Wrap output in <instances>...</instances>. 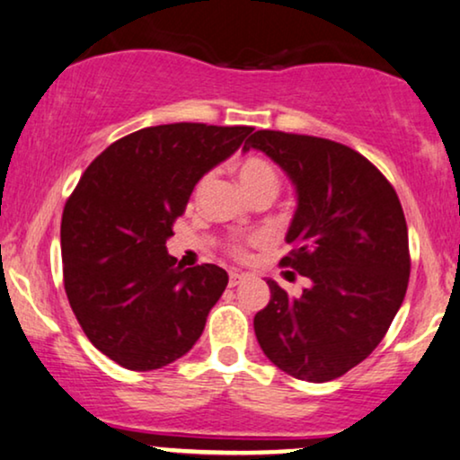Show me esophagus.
I'll return each instance as SVG.
<instances>
[{
	"label": "esophagus",
	"mask_w": 460,
	"mask_h": 460,
	"mask_svg": "<svg viewBox=\"0 0 460 460\" xmlns=\"http://www.w3.org/2000/svg\"><path fill=\"white\" fill-rule=\"evenodd\" d=\"M243 279H245V275L239 273V270H230V279H228V283H230L232 288L239 286V283H241Z\"/></svg>",
	"instance_id": "esophagus-1"
}]
</instances>
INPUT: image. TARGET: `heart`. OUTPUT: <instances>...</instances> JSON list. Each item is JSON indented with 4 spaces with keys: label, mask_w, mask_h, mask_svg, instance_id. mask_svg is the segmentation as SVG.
<instances>
[{
    "label": "heart",
    "mask_w": 460,
    "mask_h": 460,
    "mask_svg": "<svg viewBox=\"0 0 460 460\" xmlns=\"http://www.w3.org/2000/svg\"><path fill=\"white\" fill-rule=\"evenodd\" d=\"M236 177H239V183L245 194L249 198H253L256 194H262V191H269V194H277L279 190V172L277 168L270 164L266 157L262 155H245L241 157L239 162L234 164ZM207 177L198 179V183L194 185V198L202 194L204 185H207ZM230 253L234 258H245L247 249L241 245V243H232L230 245Z\"/></svg>",
    "instance_id": "obj_1"
}]
</instances>
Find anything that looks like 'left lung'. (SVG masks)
Wrapping results in <instances>:
<instances>
[{"mask_svg": "<svg viewBox=\"0 0 460 460\" xmlns=\"http://www.w3.org/2000/svg\"><path fill=\"white\" fill-rule=\"evenodd\" d=\"M264 151L296 185L298 208L281 258L307 277L290 296L269 279L270 300L253 317L262 351L288 376L331 382L377 348L410 283L403 207L379 170L341 143L258 129L243 151Z\"/></svg>", "mask_w": 460, "mask_h": 460, "instance_id": "1", "label": "left lung"}]
</instances>
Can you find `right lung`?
I'll return each mask as SVG.
<instances>
[{"label":"right lung","instance_id":"obj_1","mask_svg":"<svg viewBox=\"0 0 460 460\" xmlns=\"http://www.w3.org/2000/svg\"><path fill=\"white\" fill-rule=\"evenodd\" d=\"M249 126L168 123L106 146L61 217L64 288L87 339L129 371L162 368L200 339L228 273L177 266L166 241L198 179L239 149Z\"/></svg>","mask_w":460,"mask_h":460}]
</instances>
